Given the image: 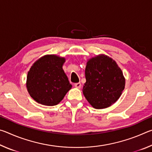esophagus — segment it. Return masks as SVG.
Segmentation results:
<instances>
[{
    "label": "esophagus",
    "instance_id": "34e87169",
    "mask_svg": "<svg viewBox=\"0 0 152 152\" xmlns=\"http://www.w3.org/2000/svg\"><path fill=\"white\" fill-rule=\"evenodd\" d=\"M74 86H75L76 88H80L81 86H82V84H81L80 82H78V83L74 84Z\"/></svg>",
    "mask_w": 152,
    "mask_h": 152
}]
</instances>
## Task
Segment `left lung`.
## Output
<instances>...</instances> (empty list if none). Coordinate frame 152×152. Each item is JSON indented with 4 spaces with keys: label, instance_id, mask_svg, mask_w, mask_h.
Here are the masks:
<instances>
[{
    "label": "left lung",
    "instance_id": "1",
    "mask_svg": "<svg viewBox=\"0 0 152 152\" xmlns=\"http://www.w3.org/2000/svg\"><path fill=\"white\" fill-rule=\"evenodd\" d=\"M86 81L83 94L94 109H105L114 104L125 88V80L115 61L109 56L99 55L87 61Z\"/></svg>",
    "mask_w": 152,
    "mask_h": 152
}]
</instances>
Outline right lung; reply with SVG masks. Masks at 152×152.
I'll list each match as a JSON object with an SVG mask.
<instances>
[{
    "instance_id": "right-lung-1",
    "label": "right lung",
    "mask_w": 152,
    "mask_h": 152,
    "mask_svg": "<svg viewBox=\"0 0 152 152\" xmlns=\"http://www.w3.org/2000/svg\"><path fill=\"white\" fill-rule=\"evenodd\" d=\"M65 60L56 55H46L31 67L27 76V88L38 103L47 106L58 104L72 87L62 68Z\"/></svg>"
}]
</instances>
